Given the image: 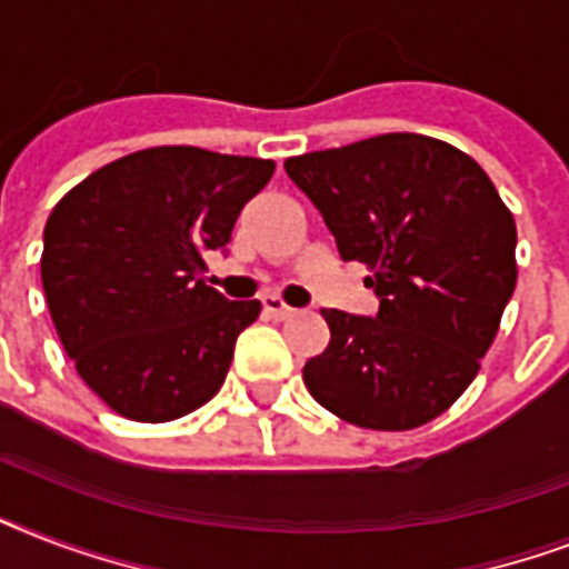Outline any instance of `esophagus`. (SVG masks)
<instances>
[{
	"label": "esophagus",
	"mask_w": 569,
	"mask_h": 569,
	"mask_svg": "<svg viewBox=\"0 0 569 569\" xmlns=\"http://www.w3.org/2000/svg\"><path fill=\"white\" fill-rule=\"evenodd\" d=\"M262 310H266L271 319H292L295 316L292 307H289L283 298H277V295H266V298H262Z\"/></svg>",
	"instance_id": "esophagus-1"
}]
</instances>
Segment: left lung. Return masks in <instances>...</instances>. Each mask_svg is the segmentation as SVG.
Returning <instances> with one entry per match:
<instances>
[{
  "mask_svg": "<svg viewBox=\"0 0 569 569\" xmlns=\"http://www.w3.org/2000/svg\"><path fill=\"white\" fill-rule=\"evenodd\" d=\"M339 257L363 262L378 316L321 310L330 342L303 366L310 396L372 431L449 410L481 369L517 286V223L463 150L389 132L286 159Z\"/></svg>",
  "mask_w": 569,
  "mask_h": 569,
  "instance_id": "obj_1",
  "label": "left lung"
}]
</instances>
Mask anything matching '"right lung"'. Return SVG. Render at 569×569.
I'll list each match as a JSON object with an SVG mask.
<instances>
[{"label":"right lung","instance_id":"add662e5","mask_svg":"<svg viewBox=\"0 0 569 569\" xmlns=\"http://www.w3.org/2000/svg\"><path fill=\"white\" fill-rule=\"evenodd\" d=\"M274 173L271 159L150 147L67 191L43 230L40 280L79 378L136 422H171L221 389L259 301L200 280L206 250Z\"/></svg>","mask_w":569,"mask_h":569}]
</instances>
